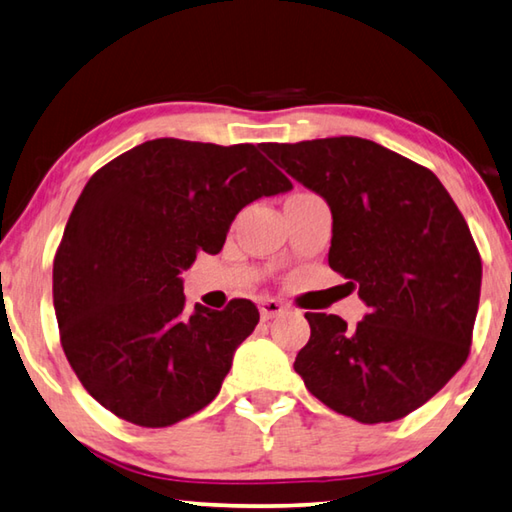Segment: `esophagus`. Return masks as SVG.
Wrapping results in <instances>:
<instances>
[{
	"label": "esophagus",
	"instance_id": "obj_1",
	"mask_svg": "<svg viewBox=\"0 0 512 512\" xmlns=\"http://www.w3.org/2000/svg\"><path fill=\"white\" fill-rule=\"evenodd\" d=\"M258 310H261V319L267 321V319H272V317H276V315H281V312H283L285 308H283L281 301H276V299H263L261 306H258Z\"/></svg>",
	"mask_w": 512,
	"mask_h": 512
}]
</instances>
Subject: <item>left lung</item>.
Masks as SVG:
<instances>
[{
	"label": "left lung",
	"instance_id": "8db88e82",
	"mask_svg": "<svg viewBox=\"0 0 512 512\" xmlns=\"http://www.w3.org/2000/svg\"><path fill=\"white\" fill-rule=\"evenodd\" d=\"M265 155L333 213L328 265L357 288V326L306 312L294 371L337 414L375 425L405 418L468 360L481 256L438 177L360 137L263 143Z\"/></svg>",
	"mask_w": 512,
	"mask_h": 512
}]
</instances>
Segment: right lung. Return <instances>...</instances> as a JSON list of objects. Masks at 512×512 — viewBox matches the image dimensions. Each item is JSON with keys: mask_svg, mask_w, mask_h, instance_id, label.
Listing matches in <instances>:
<instances>
[{"mask_svg": "<svg viewBox=\"0 0 512 512\" xmlns=\"http://www.w3.org/2000/svg\"><path fill=\"white\" fill-rule=\"evenodd\" d=\"M292 182L256 146L152 139L89 177L53 258L60 344L89 396L168 427L218 396L258 308L186 306L179 274L218 254L240 209Z\"/></svg>", "mask_w": 512, "mask_h": 512, "instance_id": "1", "label": "right lung"}]
</instances>
